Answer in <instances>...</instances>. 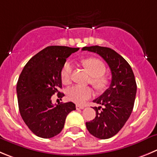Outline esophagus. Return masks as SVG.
<instances>
[{"label": "esophagus", "mask_w": 157, "mask_h": 157, "mask_svg": "<svg viewBox=\"0 0 157 157\" xmlns=\"http://www.w3.org/2000/svg\"><path fill=\"white\" fill-rule=\"evenodd\" d=\"M76 108H77V109H83V108H84V106H83V105H76Z\"/></svg>", "instance_id": "obj_1"}]
</instances>
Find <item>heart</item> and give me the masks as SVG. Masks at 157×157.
Returning a JSON list of instances; mask_svg holds the SVG:
<instances>
[{
  "label": "heart",
  "mask_w": 157,
  "mask_h": 157,
  "mask_svg": "<svg viewBox=\"0 0 157 157\" xmlns=\"http://www.w3.org/2000/svg\"><path fill=\"white\" fill-rule=\"evenodd\" d=\"M83 65L88 70L90 75L92 76L90 80L92 84L98 90L105 88L108 83L107 79L102 76L106 70L105 64L98 59L89 58L83 61ZM72 68L73 65L70 61H67L63 66L60 76L62 82L65 84H68L71 81ZM67 95L69 100L71 101L81 104L91 98L93 95V90L89 87L74 85L67 89Z\"/></svg>",
  "instance_id": "1"
}]
</instances>
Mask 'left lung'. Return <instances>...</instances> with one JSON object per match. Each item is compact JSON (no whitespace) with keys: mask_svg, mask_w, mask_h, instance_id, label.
Masks as SVG:
<instances>
[{"mask_svg":"<svg viewBox=\"0 0 157 157\" xmlns=\"http://www.w3.org/2000/svg\"><path fill=\"white\" fill-rule=\"evenodd\" d=\"M83 51L95 52L102 57L112 71V83L103 94L94 100L99 107L93 108L96 117L86 122L92 136L101 140L116 135L130 117L136 94V79L131 67L125 59L113 49L93 45Z\"/></svg>","mask_w":157,"mask_h":157,"instance_id":"1","label":"left lung"}]
</instances>
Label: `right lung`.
<instances>
[{"label": "right lung", "mask_w": 157, "mask_h": 157, "mask_svg": "<svg viewBox=\"0 0 157 157\" xmlns=\"http://www.w3.org/2000/svg\"><path fill=\"white\" fill-rule=\"evenodd\" d=\"M79 48L51 45L45 48L29 59L23 68L17 83L19 112L23 121L36 136L52 138L60 132L66 118L76 110L73 102L52 103V96L58 98L64 94L62 87L61 70L73 52Z\"/></svg>", "instance_id": "obj_1"}]
</instances>
